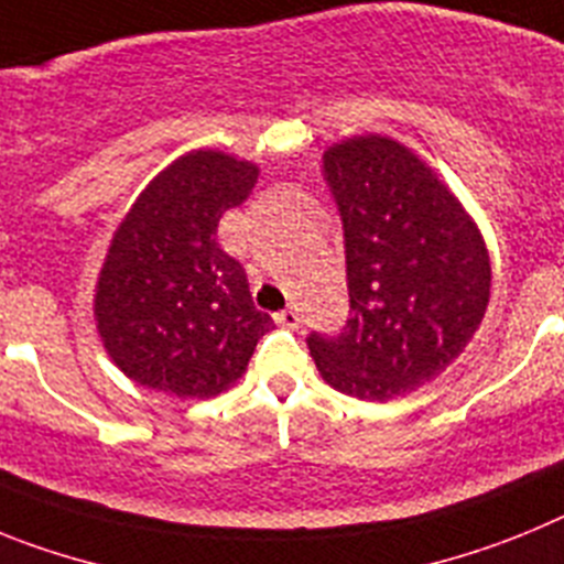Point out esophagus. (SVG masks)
Segmentation results:
<instances>
[{
    "instance_id": "esophagus-1",
    "label": "esophagus",
    "mask_w": 564,
    "mask_h": 564,
    "mask_svg": "<svg viewBox=\"0 0 564 564\" xmlns=\"http://www.w3.org/2000/svg\"><path fill=\"white\" fill-rule=\"evenodd\" d=\"M273 318H276L279 327H288V330H299V325H302V316H299V311H293V307H288V311H279Z\"/></svg>"
}]
</instances>
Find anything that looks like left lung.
<instances>
[{
    "label": "left lung",
    "instance_id": "left-lung-1",
    "mask_svg": "<svg viewBox=\"0 0 564 564\" xmlns=\"http://www.w3.org/2000/svg\"><path fill=\"white\" fill-rule=\"evenodd\" d=\"M325 177L344 223L350 318L338 336L311 333V356L344 395H410L452 367L486 316V239L435 169L390 134L327 147Z\"/></svg>",
    "mask_w": 564,
    "mask_h": 564
}]
</instances>
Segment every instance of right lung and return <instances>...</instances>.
Returning <instances> with one entry per match:
<instances>
[{
    "instance_id": "add662e5",
    "label": "right lung",
    "mask_w": 564,
    "mask_h": 564,
    "mask_svg": "<svg viewBox=\"0 0 564 564\" xmlns=\"http://www.w3.org/2000/svg\"><path fill=\"white\" fill-rule=\"evenodd\" d=\"M257 177V163L192 149L154 174L115 228L93 316L107 356L134 383L186 401L246 376L273 318L253 307L217 226Z\"/></svg>"
}]
</instances>
